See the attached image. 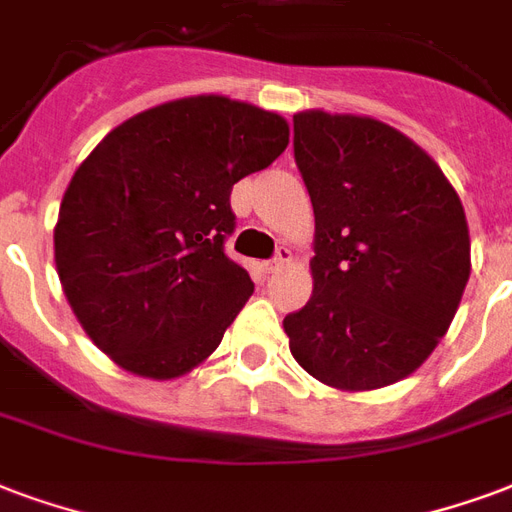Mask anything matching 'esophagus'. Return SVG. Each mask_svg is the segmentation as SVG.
I'll use <instances>...</instances> for the list:
<instances>
[{
	"instance_id": "obj_1",
	"label": "esophagus",
	"mask_w": 512,
	"mask_h": 512,
	"mask_svg": "<svg viewBox=\"0 0 512 512\" xmlns=\"http://www.w3.org/2000/svg\"><path fill=\"white\" fill-rule=\"evenodd\" d=\"M288 261H291V251H288L286 245H280L278 253H275L270 261H264V270L275 272V270H280L283 264H288Z\"/></svg>"
}]
</instances>
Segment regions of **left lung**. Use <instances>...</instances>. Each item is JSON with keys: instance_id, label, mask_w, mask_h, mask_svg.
Masks as SVG:
<instances>
[{"instance_id": "obj_1", "label": "left lung", "mask_w": 512, "mask_h": 512, "mask_svg": "<svg viewBox=\"0 0 512 512\" xmlns=\"http://www.w3.org/2000/svg\"><path fill=\"white\" fill-rule=\"evenodd\" d=\"M294 159L315 213L313 297L283 318L315 380L372 391L416 372L470 280V229L437 161L364 115H294Z\"/></svg>"}]
</instances>
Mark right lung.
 I'll return each instance as SVG.
<instances>
[{"instance_id":"add662e5","label":"right lung","mask_w":512,"mask_h":512,"mask_svg":"<svg viewBox=\"0 0 512 512\" xmlns=\"http://www.w3.org/2000/svg\"><path fill=\"white\" fill-rule=\"evenodd\" d=\"M288 145L278 113L188 96L115 126L75 169L53 229L56 270L80 326L142 378L191 372L253 294L224 253L232 186Z\"/></svg>"}]
</instances>
